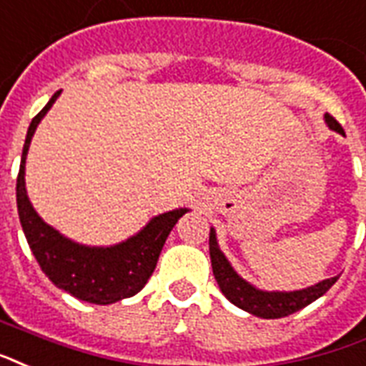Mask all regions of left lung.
Instances as JSON below:
<instances>
[{"label":"left lung","mask_w":366,"mask_h":366,"mask_svg":"<svg viewBox=\"0 0 366 366\" xmlns=\"http://www.w3.org/2000/svg\"><path fill=\"white\" fill-rule=\"evenodd\" d=\"M326 124L336 130L338 134H344V128L336 119L326 113ZM209 253H211V264H213L214 280L219 284L222 294L227 295V300L234 303L239 309H244L247 313L261 317V319H282L288 315L300 311L315 300H319L320 295H325L328 290L338 280V276L326 278L322 282L315 284L311 288L295 290V292H263V290L251 286L245 282L244 278L232 269V264L228 263L224 253L220 251L217 244V234L211 228L209 232Z\"/></svg>","instance_id":"8db88e82"}]
</instances>
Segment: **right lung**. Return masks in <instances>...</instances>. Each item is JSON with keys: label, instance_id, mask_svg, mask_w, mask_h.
Listing matches in <instances>:
<instances>
[{"label": "right lung", "instance_id": "obj_1", "mask_svg": "<svg viewBox=\"0 0 366 366\" xmlns=\"http://www.w3.org/2000/svg\"><path fill=\"white\" fill-rule=\"evenodd\" d=\"M61 90L55 92L47 105L32 119L22 147L21 169L16 177V209L22 232L26 236L36 261L57 288L76 300L109 305L124 297H132L146 286L155 270L164 242L172 227L188 209H174L153 217L136 236L109 247H90L65 238L46 224L34 211L24 186V164L30 139L46 113L51 109Z\"/></svg>", "mask_w": 366, "mask_h": 366}]
</instances>
